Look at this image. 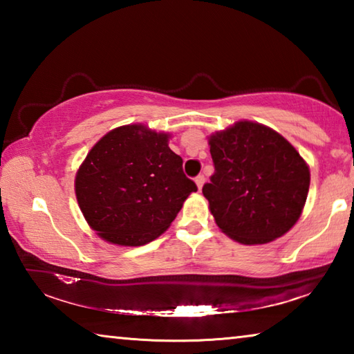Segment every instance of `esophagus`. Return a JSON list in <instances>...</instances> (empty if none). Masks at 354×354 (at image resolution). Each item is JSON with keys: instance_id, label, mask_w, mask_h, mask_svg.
Returning a JSON list of instances; mask_svg holds the SVG:
<instances>
[{"instance_id": "34e87169", "label": "esophagus", "mask_w": 354, "mask_h": 354, "mask_svg": "<svg viewBox=\"0 0 354 354\" xmlns=\"http://www.w3.org/2000/svg\"><path fill=\"white\" fill-rule=\"evenodd\" d=\"M205 181H206V179H205V176H203V175L195 178V184H196V187H198V190L203 189V185H205Z\"/></svg>"}]
</instances>
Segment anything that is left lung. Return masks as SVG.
Masks as SVG:
<instances>
[{
	"label": "left lung",
	"mask_w": 354,
	"mask_h": 354,
	"mask_svg": "<svg viewBox=\"0 0 354 354\" xmlns=\"http://www.w3.org/2000/svg\"><path fill=\"white\" fill-rule=\"evenodd\" d=\"M215 165L203 195L217 226L243 245L268 243L297 223L310 171L292 143L266 124L239 120L207 137Z\"/></svg>",
	"instance_id": "1"
}]
</instances>
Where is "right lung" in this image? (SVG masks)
<instances>
[{"label":"right lung","mask_w":354,"mask_h":354,"mask_svg":"<svg viewBox=\"0 0 354 354\" xmlns=\"http://www.w3.org/2000/svg\"><path fill=\"white\" fill-rule=\"evenodd\" d=\"M169 133L142 123L109 131L75 176L84 218L103 241L140 247L169 230L196 185L169 147Z\"/></svg>","instance_id":"add662e5"}]
</instances>
